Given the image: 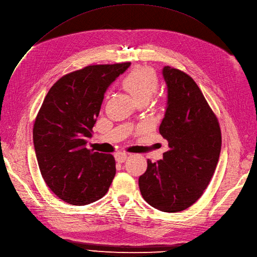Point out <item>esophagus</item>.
I'll use <instances>...</instances> for the list:
<instances>
[{
    "label": "esophagus",
    "instance_id": "obj_1",
    "mask_svg": "<svg viewBox=\"0 0 257 257\" xmlns=\"http://www.w3.org/2000/svg\"><path fill=\"white\" fill-rule=\"evenodd\" d=\"M127 156H128V153L126 152H117L115 154V160L117 163H124L127 159Z\"/></svg>",
    "mask_w": 257,
    "mask_h": 257
}]
</instances>
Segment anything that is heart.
<instances>
[{
    "label": "heart",
    "instance_id": "b5f03b06",
    "mask_svg": "<svg viewBox=\"0 0 257 257\" xmlns=\"http://www.w3.org/2000/svg\"><path fill=\"white\" fill-rule=\"evenodd\" d=\"M121 86L139 103L148 102L153 93L158 90L159 77L154 69L150 67L138 66L122 79Z\"/></svg>",
    "mask_w": 257,
    "mask_h": 257
}]
</instances>
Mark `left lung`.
<instances>
[{
	"instance_id": "8db88e82",
	"label": "left lung",
	"mask_w": 257,
	"mask_h": 257,
	"mask_svg": "<svg viewBox=\"0 0 257 257\" xmlns=\"http://www.w3.org/2000/svg\"><path fill=\"white\" fill-rule=\"evenodd\" d=\"M168 106L160 133L168 141L169 151L156 163L147 161L139 178L146 202L163 212H180L203 195L214 174L221 148L218 119L186 72L165 66Z\"/></svg>"
}]
</instances>
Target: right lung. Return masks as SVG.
Listing matches in <instances>:
<instances>
[{"label":"right lung","mask_w":257,"mask_h":257,"mask_svg":"<svg viewBox=\"0 0 257 257\" xmlns=\"http://www.w3.org/2000/svg\"><path fill=\"white\" fill-rule=\"evenodd\" d=\"M129 62L90 65L63 75L49 89L33 124L39 168L65 203L83 206L102 198L115 175L113 155L86 148L108 86Z\"/></svg>","instance_id":"obj_1"}]
</instances>
